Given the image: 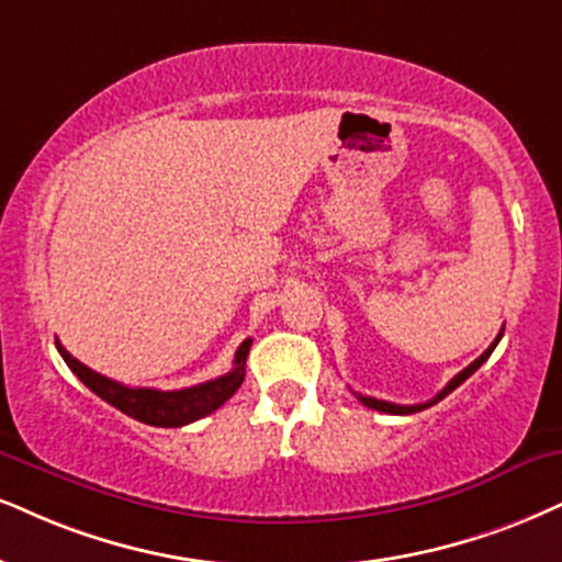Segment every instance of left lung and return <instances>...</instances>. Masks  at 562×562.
I'll return each instance as SVG.
<instances>
[{"instance_id":"left-lung-1","label":"left lung","mask_w":562,"mask_h":562,"mask_svg":"<svg viewBox=\"0 0 562 562\" xmlns=\"http://www.w3.org/2000/svg\"><path fill=\"white\" fill-rule=\"evenodd\" d=\"M501 338H503V334H501V336H497V338H495V341L487 346V351H484V355H482L480 359H474V362H472V364H469V367H467V370H461V372H459V375H456L453 380H450V383H448L446 387H442V391L438 393V396H435L432 401H427V404L401 406V404H391V401H380V398H372V396H359V393H355V396H357L359 401H362V404H364V406H370V408H378V412H385V414H414V412H422V408H427V406L438 404V401H442V398H446L450 391H456V387H459V385L463 383V380H467V378H472V375H474V372H476V370H480V367H482L484 362H487V359H490V355H493V351H495V346H497V341H501Z\"/></svg>"}]
</instances>
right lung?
Instances as JSON below:
<instances>
[{"label":"right lung","mask_w":562,"mask_h":562,"mask_svg":"<svg viewBox=\"0 0 562 562\" xmlns=\"http://www.w3.org/2000/svg\"><path fill=\"white\" fill-rule=\"evenodd\" d=\"M252 338H245L234 355V370L226 372L216 380L207 383L182 387V391H156V387H130L116 383V380L101 375V372L90 370L82 362H78L69 351L57 341V349L61 359H65L69 370L88 385L95 396L112 404L114 408L127 414L143 425L150 427H182L190 422L203 419L205 414H213L218 406H224L228 398L237 393V387L245 380V362L249 355Z\"/></svg>","instance_id":"obj_1"}]
</instances>
